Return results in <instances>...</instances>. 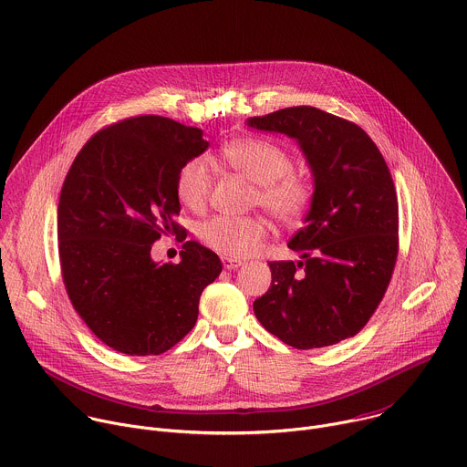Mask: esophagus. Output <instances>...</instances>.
Wrapping results in <instances>:
<instances>
[{"label":"esophagus","mask_w":467,"mask_h":467,"mask_svg":"<svg viewBox=\"0 0 467 467\" xmlns=\"http://www.w3.org/2000/svg\"><path fill=\"white\" fill-rule=\"evenodd\" d=\"M222 264H223L225 270L233 272V270H238V268H240L242 260H236V258H231V256H222Z\"/></svg>","instance_id":"34e87169"}]
</instances>
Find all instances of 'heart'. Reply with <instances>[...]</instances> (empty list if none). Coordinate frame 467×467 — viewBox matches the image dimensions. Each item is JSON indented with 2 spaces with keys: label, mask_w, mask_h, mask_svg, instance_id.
I'll return each mask as SVG.
<instances>
[{
  "label": "heart",
  "mask_w": 467,
  "mask_h": 467,
  "mask_svg": "<svg viewBox=\"0 0 467 467\" xmlns=\"http://www.w3.org/2000/svg\"><path fill=\"white\" fill-rule=\"evenodd\" d=\"M220 161L254 184L253 203L268 211L281 223H297L312 202L310 182L292 171V157L279 144L245 137L225 144ZM213 188V175L205 157L186 161L175 177V195L182 207L205 211ZM199 240L222 256L244 258L258 251L270 225L258 216H214L199 225Z\"/></svg>",
  "instance_id": "b5f03b06"
}]
</instances>
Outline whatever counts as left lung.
Segmentation results:
<instances>
[{"label":"left lung","instance_id":"obj_1","mask_svg":"<svg viewBox=\"0 0 467 467\" xmlns=\"http://www.w3.org/2000/svg\"><path fill=\"white\" fill-rule=\"evenodd\" d=\"M301 146L314 175L310 211L270 262L272 286L253 303L265 330L296 349L355 337L389 285L399 251L395 186L375 142L357 123L316 107H288L247 119Z\"/></svg>","mask_w":467,"mask_h":467}]
</instances>
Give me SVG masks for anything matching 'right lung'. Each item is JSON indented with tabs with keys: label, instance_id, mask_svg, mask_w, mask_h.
Returning a JSON list of instances; mask_svg holds the SVG:
<instances>
[{
	"label": "right lung",
	"instance_id": "add662e5",
	"mask_svg": "<svg viewBox=\"0 0 467 467\" xmlns=\"http://www.w3.org/2000/svg\"><path fill=\"white\" fill-rule=\"evenodd\" d=\"M207 148L197 127L153 114L127 118L98 130L64 179L57 211L62 281L76 312L114 351L171 349L222 272L218 254L193 240L182 244L179 264L151 258L161 236H182L175 177Z\"/></svg>",
	"mask_w": 467,
	"mask_h": 467
}]
</instances>
